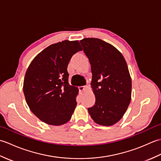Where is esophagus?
Here are the masks:
<instances>
[{
    "label": "esophagus",
    "mask_w": 161,
    "mask_h": 161,
    "mask_svg": "<svg viewBox=\"0 0 161 161\" xmlns=\"http://www.w3.org/2000/svg\"><path fill=\"white\" fill-rule=\"evenodd\" d=\"M78 88H79V91H83L84 90L85 86H80Z\"/></svg>",
    "instance_id": "esophagus-1"
}]
</instances>
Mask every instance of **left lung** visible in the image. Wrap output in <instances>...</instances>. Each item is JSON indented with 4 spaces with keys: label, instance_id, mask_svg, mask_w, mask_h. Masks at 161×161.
I'll use <instances>...</instances> for the list:
<instances>
[{
    "label": "left lung",
    "instance_id": "obj_1",
    "mask_svg": "<svg viewBox=\"0 0 161 161\" xmlns=\"http://www.w3.org/2000/svg\"><path fill=\"white\" fill-rule=\"evenodd\" d=\"M89 59L95 104L88 108L97 124L111 126L124 115L131 102V80L125 58L111 44L100 39L80 41Z\"/></svg>",
    "mask_w": 161,
    "mask_h": 161
}]
</instances>
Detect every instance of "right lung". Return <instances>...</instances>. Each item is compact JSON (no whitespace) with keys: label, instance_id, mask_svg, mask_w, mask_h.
<instances>
[{"label":"right lung","instance_id":"right-lung-1","mask_svg":"<svg viewBox=\"0 0 161 161\" xmlns=\"http://www.w3.org/2000/svg\"><path fill=\"white\" fill-rule=\"evenodd\" d=\"M82 50L78 41L52 44L30 64L23 93L30 110L46 124L59 126L71 118L78 88L68 84L67 68L73 54Z\"/></svg>","mask_w":161,"mask_h":161}]
</instances>
